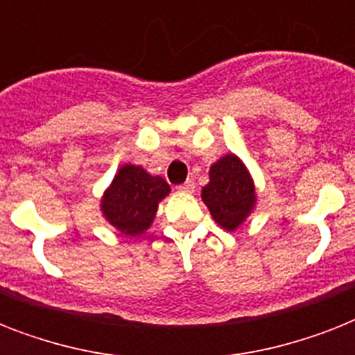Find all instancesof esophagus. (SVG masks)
Returning a JSON list of instances; mask_svg holds the SVG:
<instances>
[{"label":"esophagus","instance_id":"obj_1","mask_svg":"<svg viewBox=\"0 0 355 355\" xmlns=\"http://www.w3.org/2000/svg\"><path fill=\"white\" fill-rule=\"evenodd\" d=\"M178 191H180V193H193L195 191V182L193 180H188V182H184L182 186H178Z\"/></svg>","mask_w":355,"mask_h":355}]
</instances>
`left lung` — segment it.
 Instances as JSON below:
<instances>
[{"instance_id":"left-lung-1","label":"left lung","mask_w":355,"mask_h":355,"mask_svg":"<svg viewBox=\"0 0 355 355\" xmlns=\"http://www.w3.org/2000/svg\"><path fill=\"white\" fill-rule=\"evenodd\" d=\"M210 180L200 197L214 221L227 232H234L256 210L258 193L254 178L245 162L234 153L221 156L210 167Z\"/></svg>"}]
</instances>
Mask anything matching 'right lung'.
Returning <instances> with one entry per match:
<instances>
[{
    "label": "right lung",
    "mask_w": 355,
    "mask_h": 355,
    "mask_svg": "<svg viewBox=\"0 0 355 355\" xmlns=\"http://www.w3.org/2000/svg\"><path fill=\"white\" fill-rule=\"evenodd\" d=\"M169 184L141 166L123 164L99 202L108 225L125 236H141L155 221L158 205L169 195Z\"/></svg>",
    "instance_id": "obj_1"
}]
</instances>
